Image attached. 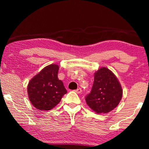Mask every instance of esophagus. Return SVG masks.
Wrapping results in <instances>:
<instances>
[{"label": "esophagus", "mask_w": 149, "mask_h": 149, "mask_svg": "<svg viewBox=\"0 0 149 149\" xmlns=\"http://www.w3.org/2000/svg\"><path fill=\"white\" fill-rule=\"evenodd\" d=\"M75 92L77 93H81V92H82V89H81V88L77 89L76 90H75Z\"/></svg>", "instance_id": "34e87169"}]
</instances>
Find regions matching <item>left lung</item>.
I'll use <instances>...</instances> for the list:
<instances>
[{"mask_svg": "<svg viewBox=\"0 0 149 149\" xmlns=\"http://www.w3.org/2000/svg\"><path fill=\"white\" fill-rule=\"evenodd\" d=\"M122 88L115 75L107 68L99 69L89 94L87 104L97 113H107L115 109L121 100Z\"/></svg>", "mask_w": 149, "mask_h": 149, "instance_id": "obj_1", "label": "left lung"}]
</instances>
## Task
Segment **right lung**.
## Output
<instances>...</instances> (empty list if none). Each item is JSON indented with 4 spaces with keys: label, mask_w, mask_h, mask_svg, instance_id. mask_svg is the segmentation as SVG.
I'll return each instance as SVG.
<instances>
[{
    "label": "right lung",
    "mask_w": 149,
    "mask_h": 149,
    "mask_svg": "<svg viewBox=\"0 0 149 149\" xmlns=\"http://www.w3.org/2000/svg\"><path fill=\"white\" fill-rule=\"evenodd\" d=\"M58 70L57 64L49 65L30 81L28 97L36 109L40 111L51 110L67 93L63 82L58 78Z\"/></svg>",
    "instance_id": "1"
}]
</instances>
